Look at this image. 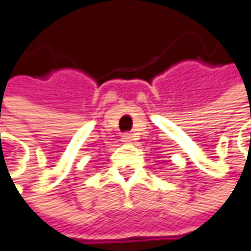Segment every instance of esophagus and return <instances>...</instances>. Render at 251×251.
Masks as SVG:
<instances>
[{
  "mask_svg": "<svg viewBox=\"0 0 251 251\" xmlns=\"http://www.w3.org/2000/svg\"><path fill=\"white\" fill-rule=\"evenodd\" d=\"M122 141H123V143H134V141H135V137H134L132 134H123Z\"/></svg>",
  "mask_w": 251,
  "mask_h": 251,
  "instance_id": "34e87169",
  "label": "esophagus"
}]
</instances>
